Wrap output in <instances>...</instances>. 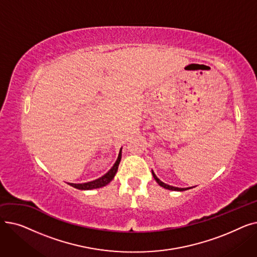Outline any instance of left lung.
<instances>
[{"label": "left lung", "mask_w": 257, "mask_h": 257, "mask_svg": "<svg viewBox=\"0 0 257 257\" xmlns=\"http://www.w3.org/2000/svg\"><path fill=\"white\" fill-rule=\"evenodd\" d=\"M152 175H153V177H154V179L156 180V182L160 185V186H163L164 188H167V190H170V191H177V192H183V191H186V190H190V188H192V187H186V188H181V187H175V186H172V185H169V184H166L165 182H163L161 180H159L158 178H157V176L156 175L154 174V172L152 171Z\"/></svg>", "instance_id": "left-lung-1"}]
</instances>
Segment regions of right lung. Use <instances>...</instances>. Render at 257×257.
<instances>
[{"mask_svg": "<svg viewBox=\"0 0 257 257\" xmlns=\"http://www.w3.org/2000/svg\"><path fill=\"white\" fill-rule=\"evenodd\" d=\"M120 158H121V149L119 150L117 159H116V161L114 163V165L112 166V168L109 171H108L105 175H103L102 177H100V178H98L96 180L89 181V182H85V183H78V184H76V183H69V184L72 185L75 188H78V190H84V191L93 190V188H100V187H103V186L107 185L108 183H109L113 179L114 175L116 174Z\"/></svg>", "mask_w": 257, "mask_h": 257, "instance_id": "obj_1", "label": "right lung"}]
</instances>
